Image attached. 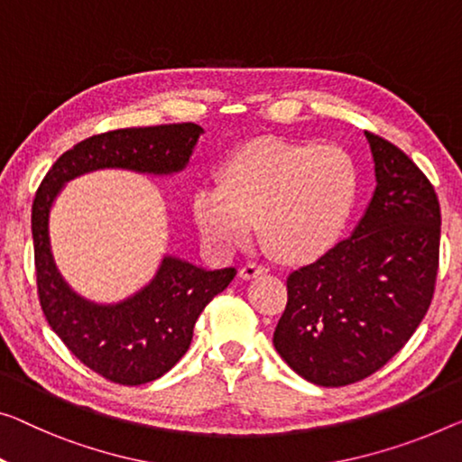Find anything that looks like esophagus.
Masks as SVG:
<instances>
[{"instance_id":"34e87169","label":"esophagus","mask_w":462,"mask_h":462,"mask_svg":"<svg viewBox=\"0 0 462 462\" xmlns=\"http://www.w3.org/2000/svg\"><path fill=\"white\" fill-rule=\"evenodd\" d=\"M267 270H265V265H261V263H253V261H249V263H245L243 267H240V278L243 280H253V278H257V275H263Z\"/></svg>"}]
</instances>
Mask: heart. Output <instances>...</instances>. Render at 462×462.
I'll return each mask as SVG.
<instances>
[{
  "label": "heart",
  "mask_w": 462,
  "mask_h": 462,
  "mask_svg": "<svg viewBox=\"0 0 462 462\" xmlns=\"http://www.w3.org/2000/svg\"><path fill=\"white\" fill-rule=\"evenodd\" d=\"M217 184L195 192L203 236L234 251L261 226L265 245L284 261L321 257L342 238L359 201L355 157L336 144L263 136L219 165Z\"/></svg>",
  "instance_id": "heart-1"
}]
</instances>
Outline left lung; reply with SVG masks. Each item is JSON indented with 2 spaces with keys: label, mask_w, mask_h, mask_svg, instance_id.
<instances>
[{
  "label": "left lung",
  "mask_w": 462,
  "mask_h": 462,
  "mask_svg": "<svg viewBox=\"0 0 462 462\" xmlns=\"http://www.w3.org/2000/svg\"><path fill=\"white\" fill-rule=\"evenodd\" d=\"M377 187L353 236L286 280L273 346L307 382L340 388L382 369L431 305L439 201L411 157L365 133Z\"/></svg>",
  "instance_id": "8db88e82"
}]
</instances>
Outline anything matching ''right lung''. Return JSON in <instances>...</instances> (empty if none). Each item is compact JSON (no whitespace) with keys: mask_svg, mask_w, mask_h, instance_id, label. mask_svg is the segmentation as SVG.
Instances as JSON below:
<instances>
[{"mask_svg":"<svg viewBox=\"0 0 462 462\" xmlns=\"http://www.w3.org/2000/svg\"><path fill=\"white\" fill-rule=\"evenodd\" d=\"M199 124H162L93 134L60 155L32 201V243L37 292L43 315L68 350L88 369L122 385L162 377L187 353L192 328L208 302L228 288L234 267L205 272L165 257L149 286L118 305H95L74 294L53 263L50 209L64 182L99 168L171 174L189 163Z\"/></svg>","mask_w":462,"mask_h":462,"instance_id":"1","label":"right lung"}]
</instances>
